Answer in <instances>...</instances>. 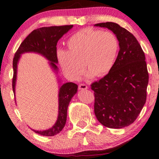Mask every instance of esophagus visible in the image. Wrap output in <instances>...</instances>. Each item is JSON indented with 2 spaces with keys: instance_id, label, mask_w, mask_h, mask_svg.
I'll return each instance as SVG.
<instances>
[{
  "instance_id": "34e87169",
  "label": "esophagus",
  "mask_w": 159,
  "mask_h": 159,
  "mask_svg": "<svg viewBox=\"0 0 159 159\" xmlns=\"http://www.w3.org/2000/svg\"><path fill=\"white\" fill-rule=\"evenodd\" d=\"M79 89L80 90H86L88 89V86L85 84H80L79 85Z\"/></svg>"
}]
</instances>
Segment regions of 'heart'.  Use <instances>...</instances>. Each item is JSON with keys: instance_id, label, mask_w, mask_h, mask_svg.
<instances>
[{"instance_id": "b5f03b06", "label": "heart", "mask_w": 159, "mask_h": 159, "mask_svg": "<svg viewBox=\"0 0 159 159\" xmlns=\"http://www.w3.org/2000/svg\"><path fill=\"white\" fill-rule=\"evenodd\" d=\"M67 45L68 50H57V57L66 75L74 80L79 79L84 66L89 69V79L107 75L114 66L119 49L118 38L113 32L94 29L75 33Z\"/></svg>"}]
</instances>
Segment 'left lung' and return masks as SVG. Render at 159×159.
<instances>
[{
	"label": "left lung",
	"instance_id": "1",
	"mask_svg": "<svg viewBox=\"0 0 159 159\" xmlns=\"http://www.w3.org/2000/svg\"><path fill=\"white\" fill-rule=\"evenodd\" d=\"M94 25L112 31L119 43L113 69L91 84L95 97L94 113L104 126L123 128L136 120L146 102L149 75L145 56L136 38L117 23Z\"/></svg>",
	"mask_w": 159,
	"mask_h": 159
}]
</instances>
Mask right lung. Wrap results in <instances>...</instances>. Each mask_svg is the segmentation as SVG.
<instances>
[{
	"mask_svg": "<svg viewBox=\"0 0 159 159\" xmlns=\"http://www.w3.org/2000/svg\"><path fill=\"white\" fill-rule=\"evenodd\" d=\"M73 25H60V26L42 27L35 29L23 41L15 53L13 59V79L12 89L15 95V85L17 80V64L21 54L24 53L34 52L43 56L48 60V63L54 73L58 74V63L57 57V44L58 40L66 34ZM60 83V80H59ZM58 93V116L55 124L52 127L46 130H32L36 134L45 136H53L57 135L65 127L67 119V111L72 97L77 92L78 85L73 83H66L59 86Z\"/></svg>",
	"mask_w": 159,
	"mask_h": 159,
	"instance_id": "right-lung-1",
	"label": "right lung"
}]
</instances>
